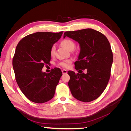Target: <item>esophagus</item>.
Wrapping results in <instances>:
<instances>
[{
  "mask_svg": "<svg viewBox=\"0 0 131 131\" xmlns=\"http://www.w3.org/2000/svg\"><path fill=\"white\" fill-rule=\"evenodd\" d=\"M62 73L63 74H67V70H66V69H63L62 70Z\"/></svg>",
  "mask_w": 131,
  "mask_h": 131,
  "instance_id": "34e87169",
  "label": "esophagus"
}]
</instances>
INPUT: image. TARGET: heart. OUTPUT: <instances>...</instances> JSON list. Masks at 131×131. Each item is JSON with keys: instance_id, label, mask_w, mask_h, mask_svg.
Masks as SVG:
<instances>
[{"instance_id": "1", "label": "heart", "mask_w": 131, "mask_h": 131, "mask_svg": "<svg viewBox=\"0 0 131 131\" xmlns=\"http://www.w3.org/2000/svg\"><path fill=\"white\" fill-rule=\"evenodd\" d=\"M61 43L66 49L70 51L73 50L75 47V43L73 42V41L68 39H67L64 40H63ZM54 52H55V47L54 46H53L52 47V48H51V51H50V53L51 56H53L54 54ZM72 62V59H67V60H65L64 61L61 62L60 65L62 67H63V68H68L70 67Z\"/></svg>"}]
</instances>
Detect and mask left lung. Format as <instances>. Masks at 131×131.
<instances>
[{
  "label": "left lung",
  "instance_id": "obj_1",
  "mask_svg": "<svg viewBox=\"0 0 131 131\" xmlns=\"http://www.w3.org/2000/svg\"><path fill=\"white\" fill-rule=\"evenodd\" d=\"M66 37L78 42L80 46L75 68L87 70L86 74H75L73 71L68 72L71 93L80 101H94L104 91L110 79L113 62L110 43L105 35L90 28L66 31L63 38Z\"/></svg>",
  "mask_w": 131,
  "mask_h": 131
}]
</instances>
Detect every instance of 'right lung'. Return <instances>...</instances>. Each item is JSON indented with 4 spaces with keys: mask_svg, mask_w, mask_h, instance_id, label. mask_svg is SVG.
Returning a JSON list of instances; mask_svg holds the SVG:
<instances>
[{
    "mask_svg": "<svg viewBox=\"0 0 131 131\" xmlns=\"http://www.w3.org/2000/svg\"><path fill=\"white\" fill-rule=\"evenodd\" d=\"M59 33L37 32L19 41L16 48L13 66L16 80L25 96L30 101L43 103L51 100L62 73L54 68L50 73L42 72L51 60L53 45L61 38Z\"/></svg>",
    "mask_w": 131,
    "mask_h": 131,
    "instance_id": "1",
    "label": "right lung"
}]
</instances>
